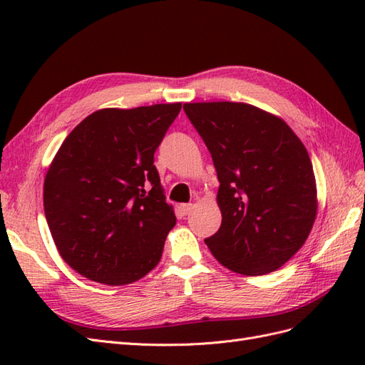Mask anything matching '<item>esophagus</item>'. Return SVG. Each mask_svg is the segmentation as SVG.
<instances>
[{"label":"esophagus","mask_w":365,"mask_h":365,"mask_svg":"<svg viewBox=\"0 0 365 365\" xmlns=\"http://www.w3.org/2000/svg\"><path fill=\"white\" fill-rule=\"evenodd\" d=\"M178 210H180V213H182L183 216H187V215H190L191 210H192V204H183V205L178 207Z\"/></svg>","instance_id":"esophagus-1"}]
</instances>
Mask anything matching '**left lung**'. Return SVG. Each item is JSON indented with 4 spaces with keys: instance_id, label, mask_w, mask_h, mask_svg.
Instances as JSON below:
<instances>
[{
    "instance_id": "1",
    "label": "left lung",
    "mask_w": 365,
    "mask_h": 365,
    "mask_svg": "<svg viewBox=\"0 0 365 365\" xmlns=\"http://www.w3.org/2000/svg\"><path fill=\"white\" fill-rule=\"evenodd\" d=\"M218 174L221 227L205 245L221 265L267 274L311 234L317 185L304 144L287 123L247 103H185Z\"/></svg>"
}]
</instances>
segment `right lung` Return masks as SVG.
I'll return each instance as SVG.
<instances>
[{
  "label": "right lung",
  "mask_w": 365,
  "mask_h": 365,
  "mask_svg": "<svg viewBox=\"0 0 365 365\" xmlns=\"http://www.w3.org/2000/svg\"><path fill=\"white\" fill-rule=\"evenodd\" d=\"M182 103L88 115L54 155L43 208L61 257L100 284L125 285L158 265L175 226L153 153Z\"/></svg>",
  "instance_id": "add662e5"
}]
</instances>
